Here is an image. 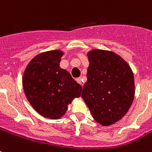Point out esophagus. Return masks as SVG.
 I'll list each match as a JSON object with an SVG mask.
<instances>
[{"instance_id":"1","label":"esophagus","mask_w":152,"mask_h":152,"mask_svg":"<svg viewBox=\"0 0 152 152\" xmlns=\"http://www.w3.org/2000/svg\"><path fill=\"white\" fill-rule=\"evenodd\" d=\"M76 80L77 81V83H78V84H80V85H82V80H81V78H77Z\"/></svg>"}]
</instances>
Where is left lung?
Returning <instances> with one entry per match:
<instances>
[{"label":"left lung","mask_w":152,"mask_h":152,"mask_svg":"<svg viewBox=\"0 0 152 152\" xmlns=\"http://www.w3.org/2000/svg\"><path fill=\"white\" fill-rule=\"evenodd\" d=\"M88 58V80L81 96L92 117L103 126H109L121 120L132 104L134 75L128 64L111 51L93 49Z\"/></svg>","instance_id":"8db88e82"}]
</instances>
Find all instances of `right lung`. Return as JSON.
<instances>
[{"label":"right lung","instance_id":"add662e5","mask_svg":"<svg viewBox=\"0 0 152 152\" xmlns=\"http://www.w3.org/2000/svg\"><path fill=\"white\" fill-rule=\"evenodd\" d=\"M64 53L52 50L38 54L28 64L22 84L28 100L42 116L57 120L68 105L80 96L82 87L70 73L60 67Z\"/></svg>","mask_w":152,"mask_h":152}]
</instances>
